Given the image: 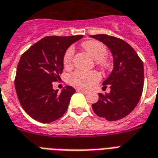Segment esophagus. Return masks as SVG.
Instances as JSON below:
<instances>
[{"label": "esophagus", "mask_w": 158, "mask_h": 158, "mask_svg": "<svg viewBox=\"0 0 158 158\" xmlns=\"http://www.w3.org/2000/svg\"><path fill=\"white\" fill-rule=\"evenodd\" d=\"M77 91H79V92H81V93H84V94H87L88 91H86L85 89H77Z\"/></svg>", "instance_id": "1"}]
</instances>
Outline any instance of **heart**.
I'll return each instance as SVG.
<instances>
[{"label":"heart","instance_id":"obj_1","mask_svg":"<svg viewBox=\"0 0 158 158\" xmlns=\"http://www.w3.org/2000/svg\"><path fill=\"white\" fill-rule=\"evenodd\" d=\"M82 46L89 52L93 57L96 59V64L100 66L104 70H108L112 68V60L106 56V47L102 42L98 40H86L83 42ZM74 50L70 46L66 50L62 57L63 66L69 69L72 66L73 56ZM102 79V75L97 71H85V70H76L69 76V83L74 87L80 89H91L96 85Z\"/></svg>","mask_w":158,"mask_h":158}]
</instances>
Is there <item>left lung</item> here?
I'll use <instances>...</instances> for the list:
<instances>
[{
	"mask_svg": "<svg viewBox=\"0 0 158 158\" xmlns=\"http://www.w3.org/2000/svg\"><path fill=\"white\" fill-rule=\"evenodd\" d=\"M90 36L107 45L114 64L112 73L103 82L105 88L110 87V93H99V100L92 104V109L100 118L119 120L135 109L142 95L143 62L132 46L123 40L107 35Z\"/></svg>",
	"mask_w": 158,
	"mask_h": 158,
	"instance_id": "8db88e82",
	"label": "left lung"
}]
</instances>
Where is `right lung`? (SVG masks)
I'll use <instances>...</instances> for the list:
<instances>
[{"label": "right lung", "mask_w": 158, "mask_h": 158, "mask_svg": "<svg viewBox=\"0 0 158 158\" xmlns=\"http://www.w3.org/2000/svg\"><path fill=\"white\" fill-rule=\"evenodd\" d=\"M82 37L46 36L21 56L14 80L16 92L23 110L36 121L52 123L66 113L75 89L67 85L58 93L52 86L63 70L64 52Z\"/></svg>", "instance_id": "obj_1"}]
</instances>
